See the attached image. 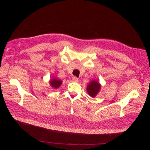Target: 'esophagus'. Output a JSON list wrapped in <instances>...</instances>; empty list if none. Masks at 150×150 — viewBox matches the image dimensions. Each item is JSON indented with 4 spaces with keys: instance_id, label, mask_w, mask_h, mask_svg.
<instances>
[{
    "instance_id": "1",
    "label": "esophagus",
    "mask_w": 150,
    "mask_h": 150,
    "mask_svg": "<svg viewBox=\"0 0 150 150\" xmlns=\"http://www.w3.org/2000/svg\"><path fill=\"white\" fill-rule=\"evenodd\" d=\"M72 81L74 82H78V78L74 76V77L72 78Z\"/></svg>"
}]
</instances>
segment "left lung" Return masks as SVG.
<instances>
[{
    "label": "left lung",
    "instance_id": "left-lung-1",
    "mask_svg": "<svg viewBox=\"0 0 150 150\" xmlns=\"http://www.w3.org/2000/svg\"><path fill=\"white\" fill-rule=\"evenodd\" d=\"M101 87V84L97 81L93 80L87 85V91L90 96L94 98L100 92Z\"/></svg>",
    "mask_w": 150,
    "mask_h": 150
}]
</instances>
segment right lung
I'll return each mask as SVG.
<instances>
[{
    "label": "right lung",
    "mask_w": 150,
    "mask_h": 150,
    "mask_svg": "<svg viewBox=\"0 0 150 150\" xmlns=\"http://www.w3.org/2000/svg\"><path fill=\"white\" fill-rule=\"evenodd\" d=\"M49 83L53 90H56L60 87V85L62 83V81L60 79L54 77L49 81Z\"/></svg>",
    "instance_id": "obj_1"
}]
</instances>
